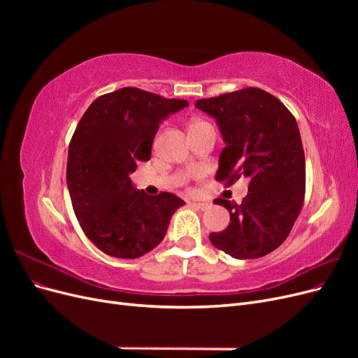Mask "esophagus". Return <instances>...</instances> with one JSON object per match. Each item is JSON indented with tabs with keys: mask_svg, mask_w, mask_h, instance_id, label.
Masks as SVG:
<instances>
[{
	"mask_svg": "<svg viewBox=\"0 0 358 358\" xmlns=\"http://www.w3.org/2000/svg\"><path fill=\"white\" fill-rule=\"evenodd\" d=\"M191 204L194 206V208L201 209V210H204V209H208V208H209V203H203V201H192Z\"/></svg>",
	"mask_w": 358,
	"mask_h": 358,
	"instance_id": "34e87169",
	"label": "esophagus"
}]
</instances>
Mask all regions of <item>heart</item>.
Segmentation results:
<instances>
[{"label": "heart", "mask_w": 358, "mask_h": 358, "mask_svg": "<svg viewBox=\"0 0 358 358\" xmlns=\"http://www.w3.org/2000/svg\"><path fill=\"white\" fill-rule=\"evenodd\" d=\"M200 124H206V122H203V121H196V122H192V124H191V127H194V125H200Z\"/></svg>", "instance_id": "1"}]
</instances>
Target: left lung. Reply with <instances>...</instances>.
Returning a JSON list of instances; mask_svg holds the SVG:
<instances>
[{
    "label": "left lung",
    "instance_id": "8db88e82",
    "mask_svg": "<svg viewBox=\"0 0 358 358\" xmlns=\"http://www.w3.org/2000/svg\"><path fill=\"white\" fill-rule=\"evenodd\" d=\"M213 116L225 148L216 180L230 187L248 178L241 204L216 199L230 212V224L210 233V242L237 259L259 258L284 243L303 208L306 191L305 152L296 117L276 96L243 88L197 100Z\"/></svg>",
    "mask_w": 358,
    "mask_h": 358
}]
</instances>
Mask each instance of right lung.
<instances>
[{
    "instance_id": "obj_1",
    "label": "right lung",
    "mask_w": 358,
    "mask_h": 358,
    "mask_svg": "<svg viewBox=\"0 0 358 358\" xmlns=\"http://www.w3.org/2000/svg\"><path fill=\"white\" fill-rule=\"evenodd\" d=\"M187 106V100L128 86L99 96L80 117L69 146L67 185L83 233L104 254L149 252L185 204L175 194L134 189L129 173L150 158L161 122Z\"/></svg>"
}]
</instances>
